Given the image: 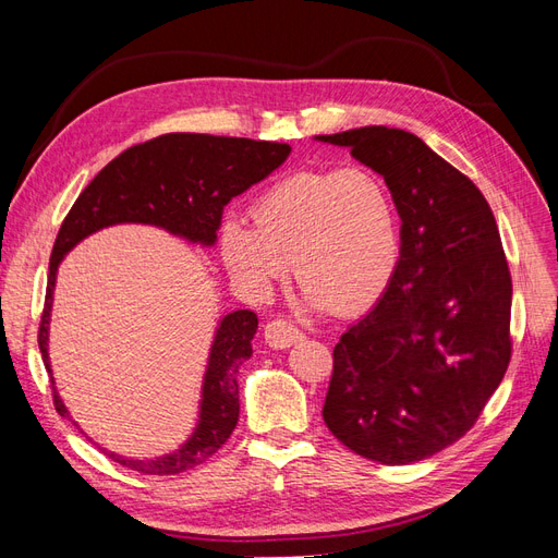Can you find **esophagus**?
<instances>
[{
	"label": "esophagus",
	"mask_w": 558,
	"mask_h": 558,
	"mask_svg": "<svg viewBox=\"0 0 558 558\" xmlns=\"http://www.w3.org/2000/svg\"><path fill=\"white\" fill-rule=\"evenodd\" d=\"M302 340H305V335L286 318H275L265 326V342L275 349H289Z\"/></svg>",
	"instance_id": "esophagus-1"
}]
</instances>
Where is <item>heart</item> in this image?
<instances>
[{
    "mask_svg": "<svg viewBox=\"0 0 558 558\" xmlns=\"http://www.w3.org/2000/svg\"><path fill=\"white\" fill-rule=\"evenodd\" d=\"M251 226H221V256L251 295H267L293 263L298 283L328 312L375 302L400 258V223L388 183L369 167L298 170L253 199Z\"/></svg>",
    "mask_w": 558,
    "mask_h": 558,
    "instance_id": "b5f03b06",
    "label": "heart"
}]
</instances>
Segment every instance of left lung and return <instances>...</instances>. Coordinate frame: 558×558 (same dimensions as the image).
Wrapping results in <instances>:
<instances>
[{
    "mask_svg": "<svg viewBox=\"0 0 558 558\" xmlns=\"http://www.w3.org/2000/svg\"><path fill=\"white\" fill-rule=\"evenodd\" d=\"M349 146L393 193L400 260L386 293L335 344L330 433L381 465L424 461L463 437L512 356V277L482 191L416 134L367 125Z\"/></svg>",
    "mask_w": 558,
    "mask_h": 558,
    "instance_id": "1",
    "label": "left lung"
}]
</instances>
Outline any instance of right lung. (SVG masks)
Returning a JSON list of instances; mask_svg holds the SVG:
<instances>
[{"label": "right lung", "mask_w": 558, "mask_h": 558, "mask_svg": "<svg viewBox=\"0 0 558 558\" xmlns=\"http://www.w3.org/2000/svg\"><path fill=\"white\" fill-rule=\"evenodd\" d=\"M289 154L291 146L279 142L172 132L134 144L113 158L83 189L70 214L64 216L50 253L46 302L39 324V349L48 375V320L53 307L56 272L66 251H72L88 234L116 223L158 226L189 242L209 246L216 242V230L221 226L228 202L275 172ZM256 328L258 316L248 310L223 316L214 337L205 386H202L199 424L189 442L174 453L150 461L105 451L109 459L144 475H179L211 459L238 426V373L253 353L251 340ZM50 386H53L58 414L70 416L56 391L53 375Z\"/></svg>", "instance_id": "1"}]
</instances>
